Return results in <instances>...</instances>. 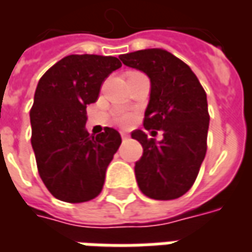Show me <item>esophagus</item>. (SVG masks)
<instances>
[{"label":"esophagus","mask_w":252,"mask_h":252,"mask_svg":"<svg viewBox=\"0 0 252 252\" xmlns=\"http://www.w3.org/2000/svg\"><path fill=\"white\" fill-rule=\"evenodd\" d=\"M121 137H123V140H126L128 139V133H126V132H121Z\"/></svg>","instance_id":"34e87169"}]
</instances>
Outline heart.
I'll list each match as a JSON object with an SVG mask.
<instances>
[{
    "instance_id": "heart-1",
    "label": "heart",
    "mask_w": 252,
    "mask_h": 252,
    "mask_svg": "<svg viewBox=\"0 0 252 252\" xmlns=\"http://www.w3.org/2000/svg\"><path fill=\"white\" fill-rule=\"evenodd\" d=\"M116 120H117V123H119V124H121V126H128V124H129V123L132 121V116L124 113V115L119 116Z\"/></svg>"
}]
</instances>
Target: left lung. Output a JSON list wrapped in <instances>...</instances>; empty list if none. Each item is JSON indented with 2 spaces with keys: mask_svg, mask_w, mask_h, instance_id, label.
Instances as JSON below:
<instances>
[{
  "mask_svg": "<svg viewBox=\"0 0 252 252\" xmlns=\"http://www.w3.org/2000/svg\"><path fill=\"white\" fill-rule=\"evenodd\" d=\"M120 59L148 75L151 94L143 126L153 133L163 131L158 143L142 129L131 133L143 147L135 163L139 189L153 200H175L193 186L205 158L209 128L205 90L186 63L160 48L129 52Z\"/></svg>",
  "mask_w": 252,
  "mask_h": 252,
  "instance_id": "obj_1",
  "label": "left lung"
}]
</instances>
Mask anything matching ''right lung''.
I'll return each mask as SVG.
<instances>
[{
	"label": "right lung",
	"instance_id": "1",
	"mask_svg": "<svg viewBox=\"0 0 252 252\" xmlns=\"http://www.w3.org/2000/svg\"><path fill=\"white\" fill-rule=\"evenodd\" d=\"M119 67L115 57L68 55L37 83L30 113L31 143L41 181L58 200L86 202L102 190L121 136L109 126L90 135L86 106L97 101L102 82Z\"/></svg>",
	"mask_w": 252,
	"mask_h": 252
}]
</instances>
